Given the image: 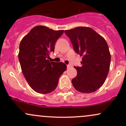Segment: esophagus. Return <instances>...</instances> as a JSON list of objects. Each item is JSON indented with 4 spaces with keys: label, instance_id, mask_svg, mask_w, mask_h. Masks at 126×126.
Listing matches in <instances>:
<instances>
[{
    "label": "esophagus",
    "instance_id": "esophagus-1",
    "mask_svg": "<svg viewBox=\"0 0 126 126\" xmlns=\"http://www.w3.org/2000/svg\"><path fill=\"white\" fill-rule=\"evenodd\" d=\"M71 67V65H70V64L67 65V68H69V67Z\"/></svg>",
    "mask_w": 126,
    "mask_h": 126
}]
</instances>
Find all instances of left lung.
Instances as JSON below:
<instances>
[{
    "mask_svg": "<svg viewBox=\"0 0 126 126\" xmlns=\"http://www.w3.org/2000/svg\"><path fill=\"white\" fill-rule=\"evenodd\" d=\"M64 32L76 53L82 56L81 67H74L78 73L72 80L73 86L82 93L95 92L104 83L110 70L111 54L107 43L89 27H76Z\"/></svg>",
    "mask_w": 126,
    "mask_h": 126,
    "instance_id": "8db88e82",
    "label": "left lung"
}]
</instances>
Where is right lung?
Returning <instances> with one entry per match:
<instances>
[{
    "label": "right lung",
    "mask_w": 126,
    "mask_h": 126,
    "mask_svg": "<svg viewBox=\"0 0 126 126\" xmlns=\"http://www.w3.org/2000/svg\"><path fill=\"white\" fill-rule=\"evenodd\" d=\"M63 32V30L36 26L20 43L18 58L22 72L30 87L38 93L46 94L54 91L59 78L67 69L64 63L50 62L48 59Z\"/></svg>",
    "instance_id": "obj_1"
}]
</instances>
